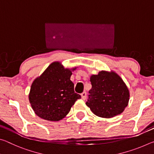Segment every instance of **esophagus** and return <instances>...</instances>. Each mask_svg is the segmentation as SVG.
Instances as JSON below:
<instances>
[{"label":"esophagus","instance_id":"34e87169","mask_svg":"<svg viewBox=\"0 0 154 154\" xmlns=\"http://www.w3.org/2000/svg\"><path fill=\"white\" fill-rule=\"evenodd\" d=\"M81 96H82V98L83 99V100H85L86 99V97H87V93L86 92H82V94H81Z\"/></svg>","mask_w":154,"mask_h":154}]
</instances>
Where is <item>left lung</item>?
Here are the masks:
<instances>
[{
    "label": "left lung",
    "mask_w": 154,
    "mask_h": 154,
    "mask_svg": "<svg viewBox=\"0 0 154 154\" xmlns=\"http://www.w3.org/2000/svg\"><path fill=\"white\" fill-rule=\"evenodd\" d=\"M92 89L89 91L86 105L94 114L111 118L122 113L129 101L126 85L113 71H102L90 77Z\"/></svg>",
    "instance_id": "left-lung-1"
}]
</instances>
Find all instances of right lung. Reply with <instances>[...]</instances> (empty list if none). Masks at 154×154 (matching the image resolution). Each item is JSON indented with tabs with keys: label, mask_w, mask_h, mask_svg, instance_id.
<instances>
[{
	"label": "right lung",
	"mask_w": 154,
	"mask_h": 154,
	"mask_svg": "<svg viewBox=\"0 0 154 154\" xmlns=\"http://www.w3.org/2000/svg\"><path fill=\"white\" fill-rule=\"evenodd\" d=\"M76 68L72 69V71ZM72 71L54 62L32 83L28 98L36 115L48 121H59L69 113L81 96L74 91Z\"/></svg>",
	"instance_id": "1"
}]
</instances>
